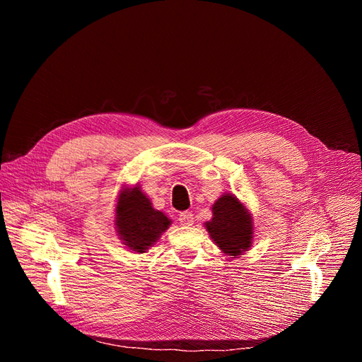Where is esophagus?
<instances>
[{"label": "esophagus", "instance_id": "34e87169", "mask_svg": "<svg viewBox=\"0 0 362 362\" xmlns=\"http://www.w3.org/2000/svg\"><path fill=\"white\" fill-rule=\"evenodd\" d=\"M179 223H180L182 226H186V227L192 226V224H194V215H192L191 212H182V214L179 215Z\"/></svg>", "mask_w": 362, "mask_h": 362}]
</instances>
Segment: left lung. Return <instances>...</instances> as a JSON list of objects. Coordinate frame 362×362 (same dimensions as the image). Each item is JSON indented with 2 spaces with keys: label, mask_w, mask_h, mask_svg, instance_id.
Wrapping results in <instances>:
<instances>
[{
  "label": "left lung",
  "mask_w": 362,
  "mask_h": 362,
  "mask_svg": "<svg viewBox=\"0 0 362 362\" xmlns=\"http://www.w3.org/2000/svg\"><path fill=\"white\" fill-rule=\"evenodd\" d=\"M214 216L204 224L216 247L226 255H240L251 248L252 218L233 194H224L212 207Z\"/></svg>",
  "instance_id": "1"
}]
</instances>
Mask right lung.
<instances>
[{
  "mask_svg": "<svg viewBox=\"0 0 362 362\" xmlns=\"http://www.w3.org/2000/svg\"><path fill=\"white\" fill-rule=\"evenodd\" d=\"M171 221L151 206L138 186L120 191L115 206V230L127 248L146 252L159 240Z\"/></svg>",
  "mask_w": 362,
  "mask_h": 362,
  "instance_id": "obj_1",
  "label": "right lung"
}]
</instances>
